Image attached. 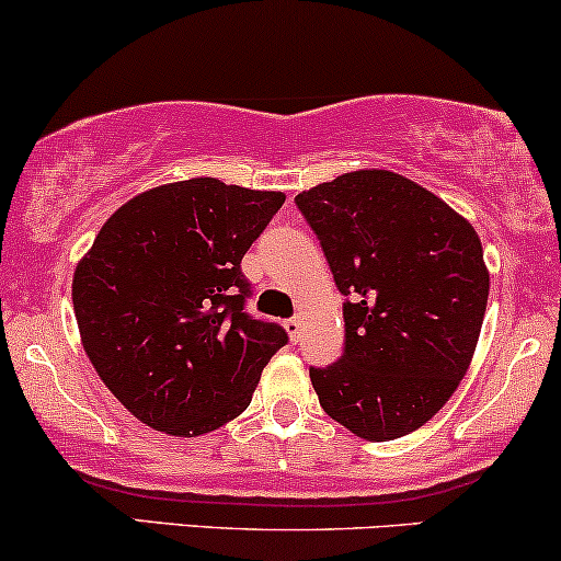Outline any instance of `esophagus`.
<instances>
[{"label":"esophagus","instance_id":"34e87169","mask_svg":"<svg viewBox=\"0 0 561 561\" xmlns=\"http://www.w3.org/2000/svg\"><path fill=\"white\" fill-rule=\"evenodd\" d=\"M286 330H288V335H291V341L299 343L301 341V330H304L301 317L296 314V317H291V320H286Z\"/></svg>","mask_w":561,"mask_h":561}]
</instances>
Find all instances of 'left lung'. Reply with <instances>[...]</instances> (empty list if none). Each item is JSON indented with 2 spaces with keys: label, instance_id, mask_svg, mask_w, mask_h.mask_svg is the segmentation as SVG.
I'll return each instance as SVG.
<instances>
[{
  "label": "left lung",
  "instance_id": "left-lung-1",
  "mask_svg": "<svg viewBox=\"0 0 561 561\" xmlns=\"http://www.w3.org/2000/svg\"><path fill=\"white\" fill-rule=\"evenodd\" d=\"M294 203L345 296L343 356L309 366L320 405L369 442L416 432L479 343L489 273L473 226L392 171L343 174Z\"/></svg>",
  "mask_w": 561,
  "mask_h": 561
}]
</instances>
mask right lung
Instances as JSON below:
<instances>
[{
  "mask_svg": "<svg viewBox=\"0 0 561 561\" xmlns=\"http://www.w3.org/2000/svg\"><path fill=\"white\" fill-rule=\"evenodd\" d=\"M283 199L205 176L142 192L103 224L75 270V317L99 377L142 424L197 437L252 403L288 333L247 312L241 260Z\"/></svg>",
  "mask_w": 561,
  "mask_h": 561,
  "instance_id": "1",
  "label": "right lung"
}]
</instances>
